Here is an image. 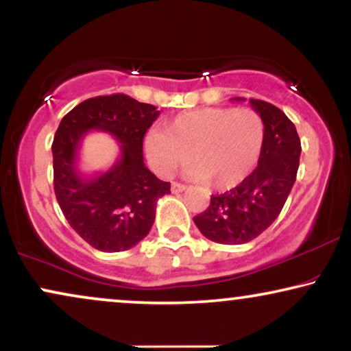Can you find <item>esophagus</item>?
Instances as JSON below:
<instances>
[{
	"label": "esophagus",
	"mask_w": 351,
	"mask_h": 351,
	"mask_svg": "<svg viewBox=\"0 0 351 351\" xmlns=\"http://www.w3.org/2000/svg\"><path fill=\"white\" fill-rule=\"evenodd\" d=\"M171 190H172V193H182V191H185V190H186V186H185V185H182V184H179V182H172Z\"/></svg>",
	"instance_id": "34e87169"
}]
</instances>
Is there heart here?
<instances>
[{
	"instance_id": "obj_1",
	"label": "heart",
	"mask_w": 351,
	"mask_h": 351,
	"mask_svg": "<svg viewBox=\"0 0 351 351\" xmlns=\"http://www.w3.org/2000/svg\"><path fill=\"white\" fill-rule=\"evenodd\" d=\"M265 143V123L252 108H196L179 113L153 131L145 153L158 174L169 177L191 161L186 174L214 189L237 186L257 166Z\"/></svg>"
}]
</instances>
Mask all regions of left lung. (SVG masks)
I'll use <instances>...</instances> for the list:
<instances>
[{
    "mask_svg": "<svg viewBox=\"0 0 351 351\" xmlns=\"http://www.w3.org/2000/svg\"><path fill=\"white\" fill-rule=\"evenodd\" d=\"M249 104L265 123L257 167L238 186L213 195L209 208L193 219L214 243L244 244L265 232L280 215L299 169L302 147L294 123L275 105L257 99Z\"/></svg>",
    "mask_w": 351,
    "mask_h": 351,
    "instance_id": "8db88e82",
    "label": "left lung"
}]
</instances>
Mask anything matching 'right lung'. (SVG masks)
<instances>
[{
    "label": "right lung",
    "instance_id": "right-lung-1",
    "mask_svg": "<svg viewBox=\"0 0 351 351\" xmlns=\"http://www.w3.org/2000/svg\"><path fill=\"white\" fill-rule=\"evenodd\" d=\"M160 117L155 105L124 94L84 100L62 118L52 142L54 191L71 228L102 252L131 249L150 233L156 203L171 193L143 162L142 142ZM90 130L107 132L120 156L105 173L86 176L77 167L80 141Z\"/></svg>",
    "mask_w": 351,
    "mask_h": 351
}]
</instances>
